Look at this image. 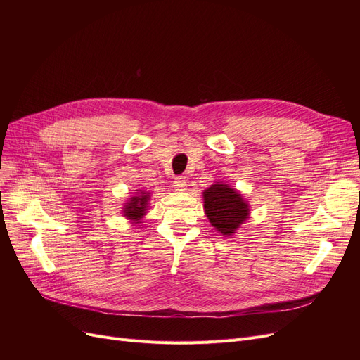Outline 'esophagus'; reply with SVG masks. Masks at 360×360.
I'll list each match as a JSON object with an SVG mask.
<instances>
[{"mask_svg": "<svg viewBox=\"0 0 360 360\" xmlns=\"http://www.w3.org/2000/svg\"><path fill=\"white\" fill-rule=\"evenodd\" d=\"M174 188H176L178 191H185L186 190V181H185V178H182V176L176 178L174 181Z\"/></svg>", "mask_w": 360, "mask_h": 360, "instance_id": "1", "label": "esophagus"}]
</instances>
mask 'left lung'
Returning a JSON list of instances; mask_svg holds the SVG:
<instances>
[{
	"mask_svg": "<svg viewBox=\"0 0 360 360\" xmlns=\"http://www.w3.org/2000/svg\"><path fill=\"white\" fill-rule=\"evenodd\" d=\"M204 210L213 228L221 235L236 233L239 226L250 217V204L226 184H214L202 193Z\"/></svg>",
	"mask_w": 360,
	"mask_h": 360,
	"instance_id": "8db88e82",
	"label": "left lung"
}]
</instances>
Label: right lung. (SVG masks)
Listing matches in <instances>:
<instances>
[{
	"label": "right lung",
	"mask_w": 360,
	"mask_h": 360,
	"mask_svg": "<svg viewBox=\"0 0 360 360\" xmlns=\"http://www.w3.org/2000/svg\"><path fill=\"white\" fill-rule=\"evenodd\" d=\"M150 195L148 193H140L139 197H131L128 202H125L124 205V216L134 221V223H139V220H141V217L146 214V210H147V201H148Z\"/></svg>",
	"instance_id": "obj_1"
}]
</instances>
